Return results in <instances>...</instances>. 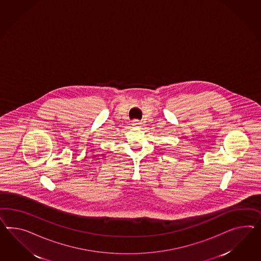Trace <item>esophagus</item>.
Wrapping results in <instances>:
<instances>
[{"label":"esophagus","mask_w":261,"mask_h":261,"mask_svg":"<svg viewBox=\"0 0 261 261\" xmlns=\"http://www.w3.org/2000/svg\"><path fill=\"white\" fill-rule=\"evenodd\" d=\"M133 124H134V126H139V125H141V122L139 120H134Z\"/></svg>","instance_id":"34e87169"}]
</instances>
